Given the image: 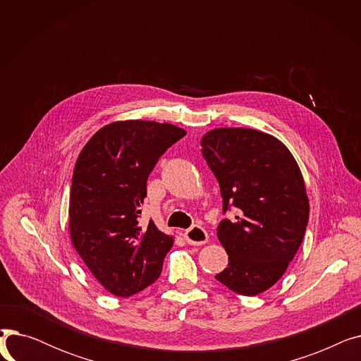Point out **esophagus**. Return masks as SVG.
Segmentation results:
<instances>
[{
    "instance_id": "34e87169",
    "label": "esophagus",
    "mask_w": 361,
    "mask_h": 361,
    "mask_svg": "<svg viewBox=\"0 0 361 361\" xmlns=\"http://www.w3.org/2000/svg\"><path fill=\"white\" fill-rule=\"evenodd\" d=\"M184 238L188 244L202 245V244L207 243V238L209 237H207V233L204 231V228H202V226H199V225H195L190 230H187L184 233Z\"/></svg>"
}]
</instances>
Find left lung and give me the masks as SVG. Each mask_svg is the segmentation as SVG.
Returning a JSON list of instances; mask_svg holds the SVG:
<instances>
[{
	"label": "left lung",
	"mask_w": 361,
	"mask_h": 361,
	"mask_svg": "<svg viewBox=\"0 0 361 361\" xmlns=\"http://www.w3.org/2000/svg\"><path fill=\"white\" fill-rule=\"evenodd\" d=\"M202 154L216 177L224 219L216 235L228 267L215 278L237 294L257 295L286 274L306 233L309 197L290 149L268 133L221 127L203 135Z\"/></svg>",
	"instance_id": "1"
}]
</instances>
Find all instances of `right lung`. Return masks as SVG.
<instances>
[{
    "instance_id": "add662e5",
    "label": "right lung",
    "mask_w": 361,
    "mask_h": 361,
    "mask_svg": "<svg viewBox=\"0 0 361 361\" xmlns=\"http://www.w3.org/2000/svg\"><path fill=\"white\" fill-rule=\"evenodd\" d=\"M185 136L168 123L126 120L99 128L74 165L68 231L75 252L101 286L130 297L161 272L174 237L154 221L139 224L146 181L164 152Z\"/></svg>"
}]
</instances>
